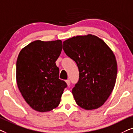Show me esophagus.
<instances>
[{"label": "esophagus", "mask_w": 133, "mask_h": 133, "mask_svg": "<svg viewBox=\"0 0 133 133\" xmlns=\"http://www.w3.org/2000/svg\"><path fill=\"white\" fill-rule=\"evenodd\" d=\"M65 82H66L67 85H68V86H70V81L69 80V79H67V80H65Z\"/></svg>", "instance_id": "esophagus-1"}]
</instances>
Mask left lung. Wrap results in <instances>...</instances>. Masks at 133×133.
<instances>
[{
    "mask_svg": "<svg viewBox=\"0 0 133 133\" xmlns=\"http://www.w3.org/2000/svg\"><path fill=\"white\" fill-rule=\"evenodd\" d=\"M63 50L78 68L79 80L72 90L77 105L86 110L102 107L116 84L117 64L112 50L91 34L64 41Z\"/></svg>",
    "mask_w": 133,
    "mask_h": 133,
    "instance_id": "left-lung-1",
    "label": "left lung"
}]
</instances>
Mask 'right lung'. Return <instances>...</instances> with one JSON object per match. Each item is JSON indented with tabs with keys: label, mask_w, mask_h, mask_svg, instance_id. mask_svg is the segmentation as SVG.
Masks as SVG:
<instances>
[{
	"label": "right lung",
	"mask_w": 133,
	"mask_h": 133,
	"mask_svg": "<svg viewBox=\"0 0 133 133\" xmlns=\"http://www.w3.org/2000/svg\"><path fill=\"white\" fill-rule=\"evenodd\" d=\"M62 45L61 40H36L24 47L17 57V86L28 105L38 112L56 108L67 87L65 81L59 79L55 63Z\"/></svg>",
	"instance_id": "1"
}]
</instances>
